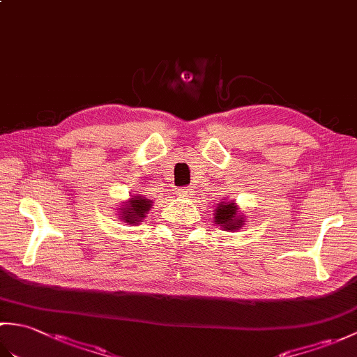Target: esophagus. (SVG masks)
I'll use <instances>...</instances> for the list:
<instances>
[{
  "instance_id": "esophagus-1",
  "label": "esophagus",
  "mask_w": 357,
  "mask_h": 357,
  "mask_svg": "<svg viewBox=\"0 0 357 357\" xmlns=\"http://www.w3.org/2000/svg\"><path fill=\"white\" fill-rule=\"evenodd\" d=\"M176 192H178V196H181V198H190V196L193 195V188H190V187H179Z\"/></svg>"
}]
</instances>
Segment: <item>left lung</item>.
Listing matches in <instances>:
<instances>
[{
	"label": "left lung",
	"instance_id": "left-lung-1",
	"mask_svg": "<svg viewBox=\"0 0 357 357\" xmlns=\"http://www.w3.org/2000/svg\"><path fill=\"white\" fill-rule=\"evenodd\" d=\"M215 222L221 225L224 230H239L245 219L238 213V207L234 202H221L215 210Z\"/></svg>",
	"mask_w": 357,
	"mask_h": 357
}]
</instances>
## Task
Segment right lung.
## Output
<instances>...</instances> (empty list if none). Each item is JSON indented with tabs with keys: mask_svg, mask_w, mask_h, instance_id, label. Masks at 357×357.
Returning <instances> with one entry per match:
<instances>
[{
	"mask_svg": "<svg viewBox=\"0 0 357 357\" xmlns=\"http://www.w3.org/2000/svg\"><path fill=\"white\" fill-rule=\"evenodd\" d=\"M150 207H151L150 199H146L142 198V196L136 195V196H132V198L124 204V207L121 208L119 215H121V219L127 224H139L149 213Z\"/></svg>",
	"mask_w": 357,
	"mask_h": 357,
	"instance_id": "add662e5",
	"label": "right lung"
}]
</instances>
